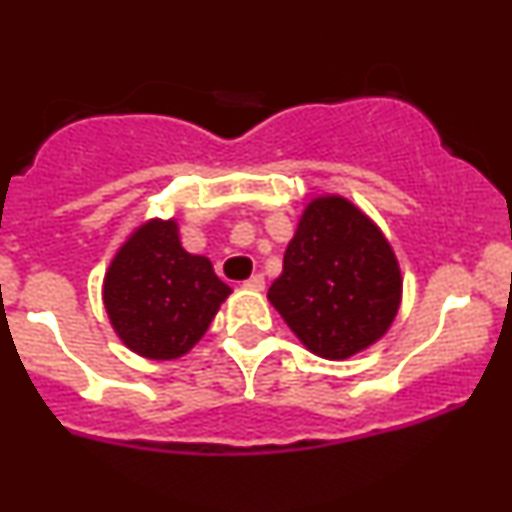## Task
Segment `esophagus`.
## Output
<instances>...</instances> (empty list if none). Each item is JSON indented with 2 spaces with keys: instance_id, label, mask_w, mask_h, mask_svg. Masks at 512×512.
Returning a JSON list of instances; mask_svg holds the SVG:
<instances>
[{
  "instance_id": "34e87169",
  "label": "esophagus",
  "mask_w": 512,
  "mask_h": 512,
  "mask_svg": "<svg viewBox=\"0 0 512 512\" xmlns=\"http://www.w3.org/2000/svg\"><path fill=\"white\" fill-rule=\"evenodd\" d=\"M245 289L250 291H264V276L262 274H252L248 281H245Z\"/></svg>"
}]
</instances>
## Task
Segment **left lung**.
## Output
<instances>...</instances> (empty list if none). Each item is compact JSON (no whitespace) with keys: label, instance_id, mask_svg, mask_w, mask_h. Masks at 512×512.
Returning <instances> with one entry per match:
<instances>
[{"label":"left lung","instance_id":"8db88e82","mask_svg":"<svg viewBox=\"0 0 512 512\" xmlns=\"http://www.w3.org/2000/svg\"><path fill=\"white\" fill-rule=\"evenodd\" d=\"M402 286L383 228L351 199L327 192L305 204L267 298L310 354L346 361L385 337Z\"/></svg>","mask_w":512,"mask_h":512}]
</instances>
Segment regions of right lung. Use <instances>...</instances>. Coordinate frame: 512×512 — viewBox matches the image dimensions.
Wrapping results in <instances>:
<instances>
[{
    "mask_svg": "<svg viewBox=\"0 0 512 512\" xmlns=\"http://www.w3.org/2000/svg\"><path fill=\"white\" fill-rule=\"evenodd\" d=\"M233 289L209 257L182 248L175 219L129 233L103 276V305L120 342L149 361L190 354Z\"/></svg>",
    "mask_w": 512,
    "mask_h": 512,
    "instance_id": "1",
    "label": "right lung"
}]
</instances>
